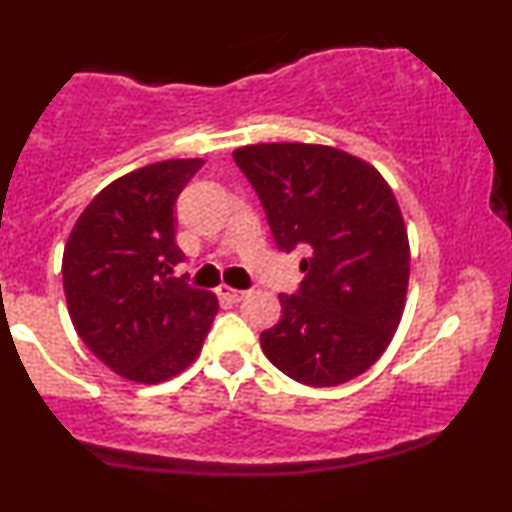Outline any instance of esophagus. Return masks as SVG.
Listing matches in <instances>:
<instances>
[{
  "mask_svg": "<svg viewBox=\"0 0 512 512\" xmlns=\"http://www.w3.org/2000/svg\"><path fill=\"white\" fill-rule=\"evenodd\" d=\"M219 293H221L223 298H226V301H233V303H238L240 298L245 296V291H240V289H233V286H226V284L219 286Z\"/></svg>",
  "mask_w": 512,
  "mask_h": 512,
  "instance_id": "1",
  "label": "esophagus"
}]
</instances>
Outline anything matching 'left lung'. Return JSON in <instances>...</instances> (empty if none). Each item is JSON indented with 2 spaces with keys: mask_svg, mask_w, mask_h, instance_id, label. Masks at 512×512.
Segmentation results:
<instances>
[{
  "mask_svg": "<svg viewBox=\"0 0 512 512\" xmlns=\"http://www.w3.org/2000/svg\"><path fill=\"white\" fill-rule=\"evenodd\" d=\"M233 161L284 252H303L296 293L260 334L264 356L303 385L354 380L378 361L404 313L409 240L390 185L361 158L320 144H252Z\"/></svg>",
  "mask_w": 512,
  "mask_h": 512,
  "instance_id": "obj_1",
  "label": "left lung"
}]
</instances>
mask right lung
<instances>
[{
	"instance_id": "obj_1",
	"label": "right lung",
	"mask_w": 512,
	"mask_h": 512,
	"mask_svg": "<svg viewBox=\"0 0 512 512\" xmlns=\"http://www.w3.org/2000/svg\"><path fill=\"white\" fill-rule=\"evenodd\" d=\"M202 158L151 163L110 182L64 245L62 279L74 330L110 370L163 383L202 351L219 301L173 274L175 199Z\"/></svg>"
}]
</instances>
